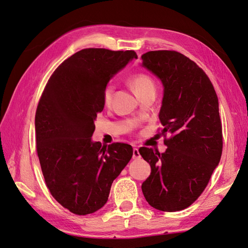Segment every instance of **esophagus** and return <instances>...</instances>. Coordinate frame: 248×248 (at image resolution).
<instances>
[{"label": "esophagus", "mask_w": 248, "mask_h": 248, "mask_svg": "<svg viewBox=\"0 0 248 248\" xmlns=\"http://www.w3.org/2000/svg\"><path fill=\"white\" fill-rule=\"evenodd\" d=\"M132 158L133 159H140V151L138 148H133V154H132Z\"/></svg>", "instance_id": "1"}]
</instances>
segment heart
<instances>
[{"instance_id":"b5f03b06","label":"heart","mask_w":248,"mask_h":248,"mask_svg":"<svg viewBox=\"0 0 248 248\" xmlns=\"http://www.w3.org/2000/svg\"><path fill=\"white\" fill-rule=\"evenodd\" d=\"M130 84L136 92L137 95L147 91L150 88H154V84L152 79L150 78L146 74L139 73L133 76L130 78ZM112 94H114V86L111 84H108L103 91V101L106 104H109L111 102Z\"/></svg>"}]
</instances>
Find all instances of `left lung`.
<instances>
[{"label":"left lung","mask_w":248,"mask_h":248,"mask_svg":"<svg viewBox=\"0 0 248 248\" xmlns=\"http://www.w3.org/2000/svg\"><path fill=\"white\" fill-rule=\"evenodd\" d=\"M141 60V66L162 84L161 132L170 134L164 141L166 152L140 149L142 158L151 166L141 190L153 208L180 211L201 196L220 161L218 98L207 74L180 52L148 51Z\"/></svg>","instance_id":"1"}]
</instances>
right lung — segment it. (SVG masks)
I'll return each instance as SVG.
<instances>
[{
	"instance_id": "1",
	"label": "right lung",
	"mask_w": 248,
	"mask_h": 248,
	"mask_svg": "<svg viewBox=\"0 0 248 248\" xmlns=\"http://www.w3.org/2000/svg\"><path fill=\"white\" fill-rule=\"evenodd\" d=\"M138 56L133 50L81 49L60 65L37 107V153L51 196L78 215L108 200L114 180L131 159L130 145L92 140L109 79Z\"/></svg>"
}]
</instances>
